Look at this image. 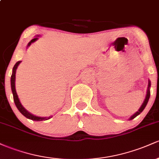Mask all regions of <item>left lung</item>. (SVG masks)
<instances>
[{"label": "left lung", "instance_id": "left-lung-1", "mask_svg": "<svg viewBox=\"0 0 159 159\" xmlns=\"http://www.w3.org/2000/svg\"><path fill=\"white\" fill-rule=\"evenodd\" d=\"M151 86V83H150V81H149V84H148V88H147V96H146V98L145 99H144L143 102V104H142L141 107H140L139 110H138V111H137V112L135 113L134 114H133L132 116H131L130 118H129V120H133L134 118H135L137 116H138L140 113L142 112L144 110V108H145V107L147 106V103H148V101H149V96H150V90H149V87H150Z\"/></svg>", "mask_w": 159, "mask_h": 159}]
</instances>
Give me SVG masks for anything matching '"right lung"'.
Listing matches in <instances>:
<instances>
[{"instance_id": "1", "label": "right lung", "mask_w": 159, "mask_h": 159, "mask_svg": "<svg viewBox=\"0 0 159 159\" xmlns=\"http://www.w3.org/2000/svg\"><path fill=\"white\" fill-rule=\"evenodd\" d=\"M38 38H34V39H33L30 42V43L27 44V46H30V45H31V43H34V42L36 41V40H37ZM21 63V61H18L17 63H16L15 66H14L13 69H12V75H11V89H12V95H13V99H14V102H15L16 107H17L18 110H19L20 112L21 113V114H23L24 116H25V117H27V119H30V120H35V121H43V120H47L48 119H50L51 117H52V116H48V117H40V116H34V115H33L30 114V112H28L26 109L25 108L22 106V105H21V102H20L19 101V96H18L17 95V93H16V84H15V81H16V69H17L18 66H19V63Z\"/></svg>"}]
</instances>
